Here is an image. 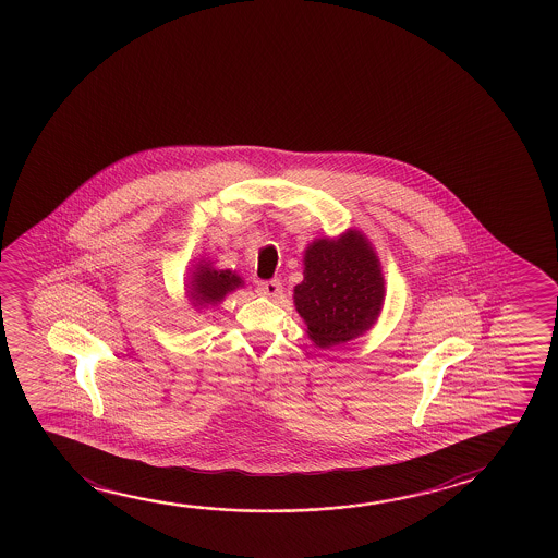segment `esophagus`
<instances>
[{
  "label": "esophagus",
  "mask_w": 558,
  "mask_h": 558,
  "mask_svg": "<svg viewBox=\"0 0 558 558\" xmlns=\"http://www.w3.org/2000/svg\"><path fill=\"white\" fill-rule=\"evenodd\" d=\"M256 292L266 298H280L282 295V282L280 280H268V282L258 283Z\"/></svg>",
  "instance_id": "esophagus-1"
}]
</instances>
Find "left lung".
Returning <instances> with one entry per match:
<instances>
[{
  "instance_id": "8db88e82",
  "label": "left lung",
  "mask_w": 558,
  "mask_h": 558,
  "mask_svg": "<svg viewBox=\"0 0 558 558\" xmlns=\"http://www.w3.org/2000/svg\"><path fill=\"white\" fill-rule=\"evenodd\" d=\"M385 302L381 260L360 229L313 239L303 253V280L293 303L315 347L332 348L366 335Z\"/></svg>"
}]
</instances>
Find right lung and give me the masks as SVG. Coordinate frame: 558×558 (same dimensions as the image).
I'll return each mask as SVG.
<instances>
[{"label":"right lung","instance_id":"right-lung-1","mask_svg":"<svg viewBox=\"0 0 558 558\" xmlns=\"http://www.w3.org/2000/svg\"><path fill=\"white\" fill-rule=\"evenodd\" d=\"M243 278L233 270L216 268L208 258H198L196 265H192L191 278L184 283L186 300L196 310H208L220 305L229 293L243 288Z\"/></svg>","mask_w":558,"mask_h":558}]
</instances>
